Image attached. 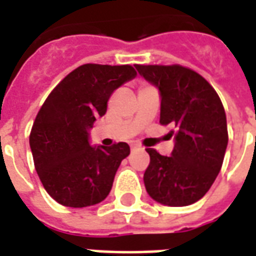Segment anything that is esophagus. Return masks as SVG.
<instances>
[{"mask_svg":"<svg viewBox=\"0 0 256 256\" xmlns=\"http://www.w3.org/2000/svg\"><path fill=\"white\" fill-rule=\"evenodd\" d=\"M130 148H132V150H141V145L137 144V142H132V144H130Z\"/></svg>","mask_w":256,"mask_h":256,"instance_id":"esophagus-1","label":"esophagus"}]
</instances>
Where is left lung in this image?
<instances>
[{"instance_id": "left-lung-1", "label": "left lung", "mask_w": 256, "mask_h": 256, "mask_svg": "<svg viewBox=\"0 0 256 256\" xmlns=\"http://www.w3.org/2000/svg\"><path fill=\"white\" fill-rule=\"evenodd\" d=\"M136 68L159 89L160 124L177 128L172 156L146 148L150 158L144 174L146 192L170 207L196 203L214 184L228 146L226 115L220 96L190 68L178 64H136Z\"/></svg>"}]
</instances>
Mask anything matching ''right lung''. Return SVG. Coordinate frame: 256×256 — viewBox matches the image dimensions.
Wrapping results in <instances>:
<instances>
[{"instance_id": "add662e5", "label": "right lung", "mask_w": 256, "mask_h": 256, "mask_svg": "<svg viewBox=\"0 0 256 256\" xmlns=\"http://www.w3.org/2000/svg\"><path fill=\"white\" fill-rule=\"evenodd\" d=\"M136 75L128 64H84L48 96L31 128L30 148L38 177L58 203L82 208L110 194L130 146H92L89 130L106 112L114 90Z\"/></svg>"}]
</instances>
